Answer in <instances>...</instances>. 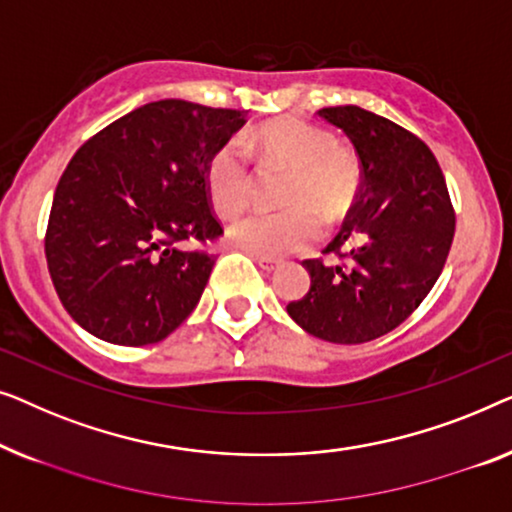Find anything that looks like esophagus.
I'll return each mask as SVG.
<instances>
[{
  "label": "esophagus",
  "instance_id": "obj_1",
  "mask_svg": "<svg viewBox=\"0 0 512 512\" xmlns=\"http://www.w3.org/2000/svg\"><path fill=\"white\" fill-rule=\"evenodd\" d=\"M255 262L259 264V269H264V271H276L280 266V259L264 257V255H255Z\"/></svg>",
  "mask_w": 512,
  "mask_h": 512
}]
</instances>
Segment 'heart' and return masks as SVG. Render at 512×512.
Returning a JSON list of instances; mask_svg holds the SVG:
<instances>
[{
	"label": "heart",
	"mask_w": 512,
	"mask_h": 512,
	"mask_svg": "<svg viewBox=\"0 0 512 512\" xmlns=\"http://www.w3.org/2000/svg\"><path fill=\"white\" fill-rule=\"evenodd\" d=\"M248 150L264 164L290 169L292 176L283 192V211H248L232 220L227 236L236 248L253 255L294 253L320 236L315 212L327 225L350 213L362 185L357 155L334 146L322 127L285 115L264 122L243 139L222 143L208 160V194L222 215L239 213L253 194Z\"/></svg>",
	"instance_id": "b5f03b06"
}]
</instances>
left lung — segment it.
<instances>
[{"mask_svg": "<svg viewBox=\"0 0 512 512\" xmlns=\"http://www.w3.org/2000/svg\"><path fill=\"white\" fill-rule=\"evenodd\" d=\"M343 129L362 162V185L325 255L306 259L311 290L287 313L329 343H366L397 329L441 276L455 236V208L427 143L359 106L318 111Z\"/></svg>", "mask_w": 512, "mask_h": 512, "instance_id": "1", "label": "left lung"}]
</instances>
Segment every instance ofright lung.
I'll return each mask as SVG.
<instances>
[{
	"mask_svg": "<svg viewBox=\"0 0 512 512\" xmlns=\"http://www.w3.org/2000/svg\"><path fill=\"white\" fill-rule=\"evenodd\" d=\"M246 113L162 99L83 143L55 187L46 262L62 306L115 345L157 343L199 304L215 257L206 169Z\"/></svg>",
	"mask_w": 512,
	"mask_h": 512,
	"instance_id": "add662e5",
	"label": "right lung"
}]
</instances>
